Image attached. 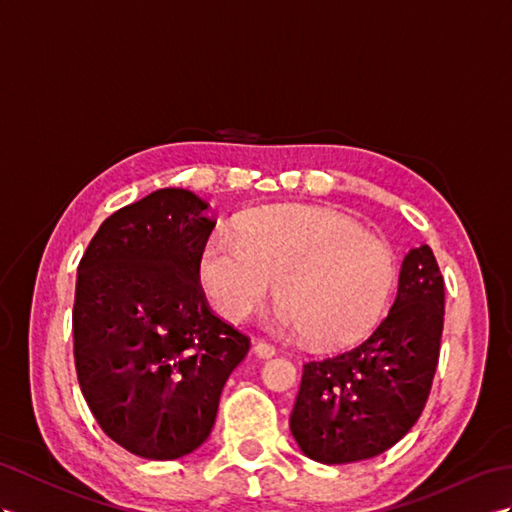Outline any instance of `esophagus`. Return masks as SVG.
Segmentation results:
<instances>
[{
  "label": "esophagus",
  "instance_id": "1",
  "mask_svg": "<svg viewBox=\"0 0 512 512\" xmlns=\"http://www.w3.org/2000/svg\"><path fill=\"white\" fill-rule=\"evenodd\" d=\"M253 352H255V355H257L259 359H270V357L277 355V348H274V346L268 344V342H261V339H257L255 346H253Z\"/></svg>",
  "mask_w": 512,
  "mask_h": 512
}]
</instances>
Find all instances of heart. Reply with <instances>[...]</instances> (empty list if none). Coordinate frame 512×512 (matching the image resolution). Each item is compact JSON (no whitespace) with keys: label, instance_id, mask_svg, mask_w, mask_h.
Returning <instances> with one entry per match:
<instances>
[{"label":"heart","instance_id":"obj_1","mask_svg":"<svg viewBox=\"0 0 512 512\" xmlns=\"http://www.w3.org/2000/svg\"><path fill=\"white\" fill-rule=\"evenodd\" d=\"M199 283L222 320L244 322L272 285L283 324L313 346L357 342L381 320L396 283L393 251L355 220L318 205H270L216 233L199 257Z\"/></svg>","mask_w":512,"mask_h":512}]
</instances>
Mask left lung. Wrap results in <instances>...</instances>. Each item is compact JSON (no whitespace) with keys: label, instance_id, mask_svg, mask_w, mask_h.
Wrapping results in <instances>:
<instances>
[{"label":"left lung","instance_id":"obj_1","mask_svg":"<svg viewBox=\"0 0 512 512\" xmlns=\"http://www.w3.org/2000/svg\"><path fill=\"white\" fill-rule=\"evenodd\" d=\"M443 298L430 246L411 248L396 303L376 331L342 355L305 363L290 417L303 454L324 465L365 461L413 428L437 372Z\"/></svg>","mask_w":512,"mask_h":512}]
</instances>
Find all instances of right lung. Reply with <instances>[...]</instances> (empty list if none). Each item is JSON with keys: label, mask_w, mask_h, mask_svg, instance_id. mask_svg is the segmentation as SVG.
Returning a JSON list of instances; mask_svg holds the SVG:
<instances>
[{"label": "right lung", "mask_w": 512, "mask_h": 512, "mask_svg": "<svg viewBox=\"0 0 512 512\" xmlns=\"http://www.w3.org/2000/svg\"><path fill=\"white\" fill-rule=\"evenodd\" d=\"M207 207L190 190H155L103 220L77 268V381L103 432L151 461L209 437L222 387L251 348L199 285L216 227Z\"/></svg>", "instance_id": "right-lung-1"}]
</instances>
